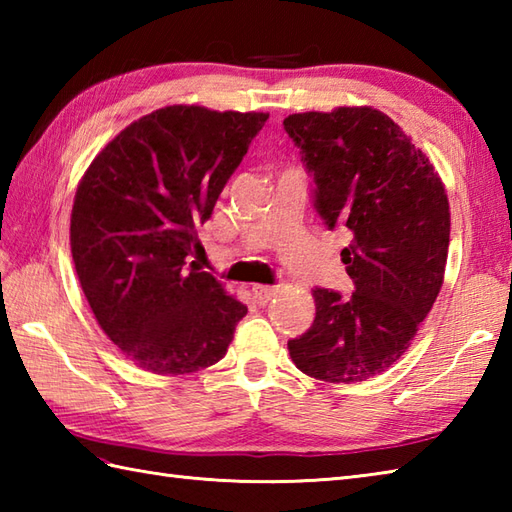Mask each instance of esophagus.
<instances>
[{
    "label": "esophagus",
    "instance_id": "obj_1",
    "mask_svg": "<svg viewBox=\"0 0 512 512\" xmlns=\"http://www.w3.org/2000/svg\"><path fill=\"white\" fill-rule=\"evenodd\" d=\"M275 295H277V286H262V284L253 286V297H255L257 303H262V306L273 299Z\"/></svg>",
    "mask_w": 512,
    "mask_h": 512
}]
</instances>
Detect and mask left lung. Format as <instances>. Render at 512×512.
<instances>
[{"instance_id":"1","label":"left lung","mask_w":512,"mask_h":512,"mask_svg":"<svg viewBox=\"0 0 512 512\" xmlns=\"http://www.w3.org/2000/svg\"><path fill=\"white\" fill-rule=\"evenodd\" d=\"M314 173L317 209L352 244L341 262L350 297L314 288V323L288 341L292 363L323 383H361L409 350L444 281L451 211L444 182L422 149L369 105L284 118Z\"/></svg>"}]
</instances>
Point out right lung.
Listing matches in <instances>:
<instances>
[{"instance_id":"add662e5","label":"right lung","mask_w":512,"mask_h":512,"mask_svg":"<svg viewBox=\"0 0 512 512\" xmlns=\"http://www.w3.org/2000/svg\"><path fill=\"white\" fill-rule=\"evenodd\" d=\"M266 121V112L160 107L116 134L76 187V277L107 339L145 372L215 365L248 312L211 273H187L184 259Z\"/></svg>"}]
</instances>
